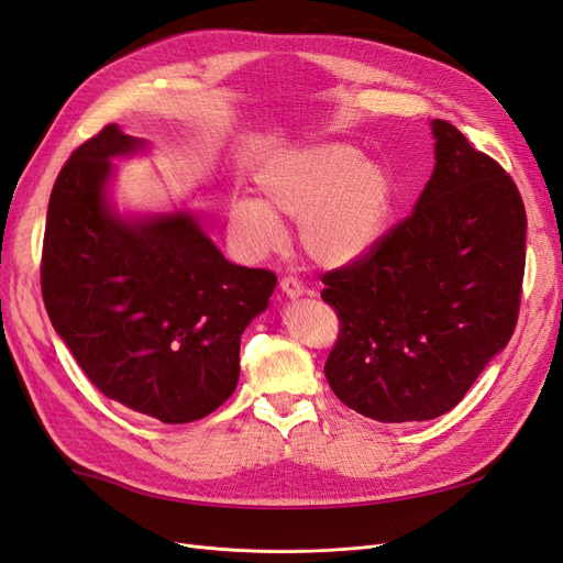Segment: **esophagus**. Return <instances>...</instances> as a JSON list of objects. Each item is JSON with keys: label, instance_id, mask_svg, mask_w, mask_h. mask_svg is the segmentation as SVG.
Wrapping results in <instances>:
<instances>
[{"label": "esophagus", "instance_id": "obj_1", "mask_svg": "<svg viewBox=\"0 0 563 563\" xmlns=\"http://www.w3.org/2000/svg\"><path fill=\"white\" fill-rule=\"evenodd\" d=\"M279 288L288 296V298H300L305 294V286L296 279V277H284L279 282Z\"/></svg>", "mask_w": 563, "mask_h": 563}]
</instances>
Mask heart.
Segmentation results:
<instances>
[{
  "label": "heart",
  "instance_id": "obj_1",
  "mask_svg": "<svg viewBox=\"0 0 563 563\" xmlns=\"http://www.w3.org/2000/svg\"><path fill=\"white\" fill-rule=\"evenodd\" d=\"M263 203L232 199V240L253 258L284 242L279 218L298 220V242L321 267H345L366 255L383 234L391 187L380 166L347 143L296 147L255 178Z\"/></svg>",
  "mask_w": 563,
  "mask_h": 563
}]
</instances>
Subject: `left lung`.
Masks as SVG:
<instances>
[{
  "label": "left lung",
  "mask_w": 563,
  "mask_h": 563,
  "mask_svg": "<svg viewBox=\"0 0 563 563\" xmlns=\"http://www.w3.org/2000/svg\"><path fill=\"white\" fill-rule=\"evenodd\" d=\"M434 172L413 213L327 272L340 333L327 380L356 413L432 420L467 395L515 333L526 211L505 168L434 119Z\"/></svg>",
  "instance_id": "8db88e82"
}]
</instances>
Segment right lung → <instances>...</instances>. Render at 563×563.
I'll return each mask as SVG.
<instances>
[{
    "label": "right lung",
    "mask_w": 563,
    "mask_h": 563,
    "mask_svg": "<svg viewBox=\"0 0 563 563\" xmlns=\"http://www.w3.org/2000/svg\"><path fill=\"white\" fill-rule=\"evenodd\" d=\"M143 145L108 124L65 162L48 199L42 296L108 399L180 424L234 391L242 333L277 277L225 261L190 211L119 218L108 201L112 159Z\"/></svg>",
    "instance_id": "add662e5"
}]
</instances>
